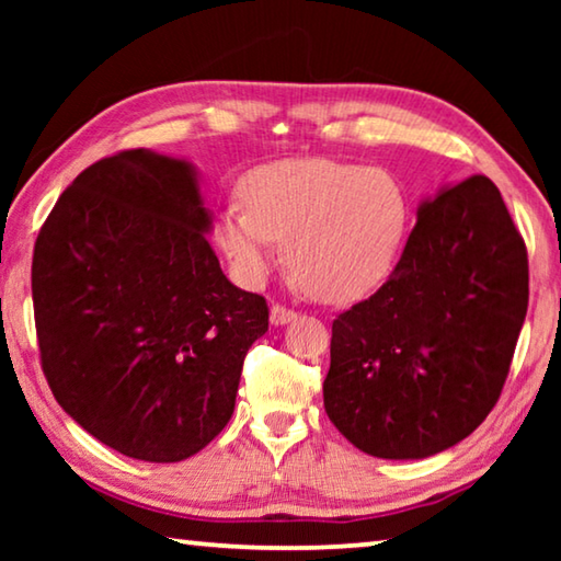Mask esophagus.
<instances>
[{
	"label": "esophagus",
	"mask_w": 561,
	"mask_h": 561,
	"mask_svg": "<svg viewBox=\"0 0 561 561\" xmlns=\"http://www.w3.org/2000/svg\"><path fill=\"white\" fill-rule=\"evenodd\" d=\"M297 319V311L289 309V307H282V304H272L270 309V321L274 327H284L289 324V321Z\"/></svg>",
	"instance_id": "1"
}]
</instances>
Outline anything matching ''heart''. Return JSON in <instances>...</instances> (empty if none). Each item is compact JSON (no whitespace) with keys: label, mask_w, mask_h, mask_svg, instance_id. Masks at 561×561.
I'll list each match as a JSON object with an SVG mask.
<instances>
[{"label":"heart","mask_w":561,"mask_h":561,"mask_svg":"<svg viewBox=\"0 0 561 561\" xmlns=\"http://www.w3.org/2000/svg\"><path fill=\"white\" fill-rule=\"evenodd\" d=\"M244 203L217 213L215 240L247 284H260L287 242L291 277L319 299H351L391 272L408 230V195L381 168L289 158L254 168Z\"/></svg>","instance_id":"heart-1"}]
</instances>
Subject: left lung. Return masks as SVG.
I'll list each match as a JSON object with an SVG mask.
<instances>
[{"label":"left lung","mask_w":561,"mask_h":561,"mask_svg":"<svg viewBox=\"0 0 561 561\" xmlns=\"http://www.w3.org/2000/svg\"><path fill=\"white\" fill-rule=\"evenodd\" d=\"M527 301V247L495 183L443 187L383 287L334 319L329 421L374 458L453 448L495 408Z\"/></svg>","instance_id":"8db88e82"}]
</instances>
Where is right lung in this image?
I'll use <instances>...</instances> for the list:
<instances>
[{
    "label": "right lung",
    "instance_id": "obj_1",
    "mask_svg": "<svg viewBox=\"0 0 561 561\" xmlns=\"http://www.w3.org/2000/svg\"><path fill=\"white\" fill-rule=\"evenodd\" d=\"M187 160L136 148L89 165L34 244L32 299L56 401L108 448L146 462L201 453L234 411L242 364L270 329L207 242Z\"/></svg>",
    "mask_w": 561,
    "mask_h": 561
}]
</instances>
